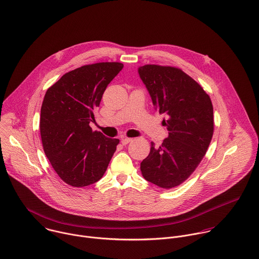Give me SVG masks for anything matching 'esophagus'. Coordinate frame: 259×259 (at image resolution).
<instances>
[{"label": "esophagus", "instance_id": "1", "mask_svg": "<svg viewBox=\"0 0 259 259\" xmlns=\"http://www.w3.org/2000/svg\"><path fill=\"white\" fill-rule=\"evenodd\" d=\"M131 138H127V137H124V138H122L121 139V142H122V144L123 145H126V144H128L129 142H131Z\"/></svg>", "mask_w": 259, "mask_h": 259}]
</instances>
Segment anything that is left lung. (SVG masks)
Listing matches in <instances>:
<instances>
[{
	"label": "left lung",
	"mask_w": 259,
	"mask_h": 259,
	"mask_svg": "<svg viewBox=\"0 0 259 259\" xmlns=\"http://www.w3.org/2000/svg\"><path fill=\"white\" fill-rule=\"evenodd\" d=\"M168 137L140 164L143 178L169 190L182 185L204 158L214 134V113L203 87L179 67L145 64L138 69Z\"/></svg>",
	"instance_id": "obj_1"
}]
</instances>
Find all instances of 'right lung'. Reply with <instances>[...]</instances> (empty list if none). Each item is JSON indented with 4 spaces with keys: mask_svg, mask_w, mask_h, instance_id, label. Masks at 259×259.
<instances>
[{
    "mask_svg": "<svg viewBox=\"0 0 259 259\" xmlns=\"http://www.w3.org/2000/svg\"><path fill=\"white\" fill-rule=\"evenodd\" d=\"M121 62L82 65L63 74L48 90L40 114L43 150L57 176L68 186L87 187L100 181L119 139L93 131L94 110L100 106Z\"/></svg>",
    "mask_w": 259,
    "mask_h": 259,
    "instance_id": "right-lung-1",
    "label": "right lung"
}]
</instances>
